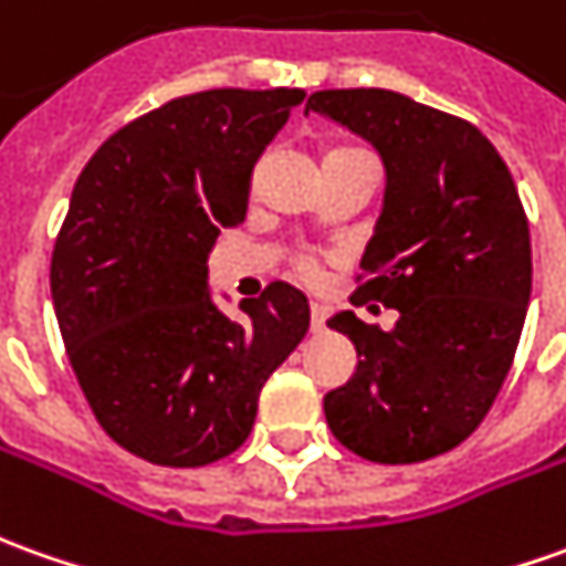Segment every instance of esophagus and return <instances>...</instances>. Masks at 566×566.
Here are the masks:
<instances>
[{
  "mask_svg": "<svg viewBox=\"0 0 566 566\" xmlns=\"http://www.w3.org/2000/svg\"><path fill=\"white\" fill-rule=\"evenodd\" d=\"M325 322H328V310L313 303V306H310V328H313V332H325Z\"/></svg>",
  "mask_w": 566,
  "mask_h": 566,
  "instance_id": "1",
  "label": "esophagus"
}]
</instances>
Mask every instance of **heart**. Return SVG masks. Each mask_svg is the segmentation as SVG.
Returning a JSON list of instances; mask_svg holds the SVG:
<instances>
[{
  "instance_id": "heart-1",
  "label": "heart",
  "mask_w": 566,
  "mask_h": 566,
  "mask_svg": "<svg viewBox=\"0 0 566 566\" xmlns=\"http://www.w3.org/2000/svg\"><path fill=\"white\" fill-rule=\"evenodd\" d=\"M344 154H363V151H356V148H334V151L328 154V157H344ZM328 157H325V160H328ZM297 266H300V272H303V275H313V272H315V260H310V256H303Z\"/></svg>"
}]
</instances>
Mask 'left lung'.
<instances>
[{
  "label": "left lung",
  "mask_w": 566,
  "mask_h": 566,
  "mask_svg": "<svg viewBox=\"0 0 566 566\" xmlns=\"http://www.w3.org/2000/svg\"><path fill=\"white\" fill-rule=\"evenodd\" d=\"M378 148L384 210L353 303L399 313L390 332L337 313L353 378L325 396L332 433L378 464H415L468 440L514 363L533 287L524 203L493 142L390 90H322L306 114Z\"/></svg>",
  "instance_id": "1"
}]
</instances>
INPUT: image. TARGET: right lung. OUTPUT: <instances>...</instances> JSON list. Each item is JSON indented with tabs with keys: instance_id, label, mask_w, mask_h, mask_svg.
<instances>
[{
	"instance_id": "right-lung-1",
	"label": "right lung",
	"mask_w": 566,
	"mask_h": 566,
	"mask_svg": "<svg viewBox=\"0 0 566 566\" xmlns=\"http://www.w3.org/2000/svg\"><path fill=\"white\" fill-rule=\"evenodd\" d=\"M303 90H210L126 123L83 167L52 251L73 375L117 446L201 468L248 440L260 390L310 328L272 282L226 315L207 287L219 229L244 222L251 172Z\"/></svg>"
}]
</instances>
